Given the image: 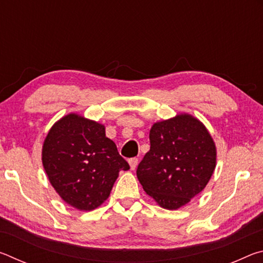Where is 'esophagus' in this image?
<instances>
[{"label": "esophagus", "instance_id": "obj_1", "mask_svg": "<svg viewBox=\"0 0 263 263\" xmlns=\"http://www.w3.org/2000/svg\"><path fill=\"white\" fill-rule=\"evenodd\" d=\"M128 163H130V168L132 169V171H135V169L137 168V164H138V159L132 158V159L128 160Z\"/></svg>", "mask_w": 263, "mask_h": 263}]
</instances>
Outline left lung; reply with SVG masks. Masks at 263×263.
<instances>
[{
    "instance_id": "obj_1",
    "label": "left lung",
    "mask_w": 263,
    "mask_h": 263,
    "mask_svg": "<svg viewBox=\"0 0 263 263\" xmlns=\"http://www.w3.org/2000/svg\"><path fill=\"white\" fill-rule=\"evenodd\" d=\"M151 148L137 177L160 206L176 210L205 188L216 168V145L206 127L188 114L153 124Z\"/></svg>"
}]
</instances>
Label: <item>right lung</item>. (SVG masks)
Returning <instances> with one entry per match:
<instances>
[{
	"instance_id": "add662e5",
	"label": "right lung",
	"mask_w": 263,
	"mask_h": 263,
	"mask_svg": "<svg viewBox=\"0 0 263 263\" xmlns=\"http://www.w3.org/2000/svg\"><path fill=\"white\" fill-rule=\"evenodd\" d=\"M43 166L64 201L90 211L109 197L121 171L130 166L102 124L69 114L58 121L43 145Z\"/></svg>"
}]
</instances>
